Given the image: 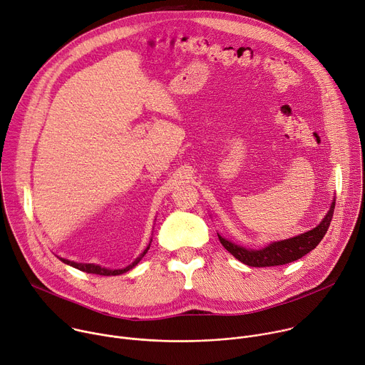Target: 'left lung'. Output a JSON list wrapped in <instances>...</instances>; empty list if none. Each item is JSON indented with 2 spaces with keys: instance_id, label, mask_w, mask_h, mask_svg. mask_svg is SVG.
Wrapping results in <instances>:
<instances>
[{
  "instance_id": "8db88e82",
  "label": "left lung",
  "mask_w": 365,
  "mask_h": 365,
  "mask_svg": "<svg viewBox=\"0 0 365 365\" xmlns=\"http://www.w3.org/2000/svg\"><path fill=\"white\" fill-rule=\"evenodd\" d=\"M334 207H335V199L331 203L328 214L317 228L289 240L272 242L267 247L259 248V250H251V248L237 245L225 240L220 234H218V238L221 244L225 247V250H228V252H231L237 259H240L241 263L250 267H272V266L287 264V263L296 262V259L302 258L309 251L317 248V245L321 242V240L324 238V235L329 228V224L334 215Z\"/></svg>"
}]
</instances>
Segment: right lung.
<instances>
[{"label":"right lung","instance_id":"obj_1","mask_svg":"<svg viewBox=\"0 0 365 365\" xmlns=\"http://www.w3.org/2000/svg\"><path fill=\"white\" fill-rule=\"evenodd\" d=\"M148 248H150V244H148V247L143 251V254L135 258V262H134L133 264L127 266L125 269H118V270H111V269H106V267H101V266H98V264H89V263H88V264H85V263H75V262H71V259H66V258H61V259H62V262H63L65 264H69V266H72V267H75V269H78V270H81V272H86V273H92V274H99V276H118V274H123V273L131 270L134 266H137V264L140 263V259L145 255V252H147Z\"/></svg>","mask_w":365,"mask_h":365}]
</instances>
